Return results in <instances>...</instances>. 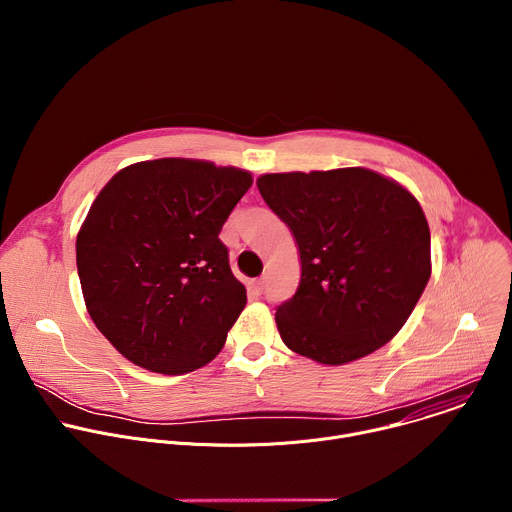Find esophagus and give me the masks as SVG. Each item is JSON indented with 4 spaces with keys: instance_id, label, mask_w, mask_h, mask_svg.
I'll return each instance as SVG.
<instances>
[{
    "instance_id": "34e87169",
    "label": "esophagus",
    "mask_w": 512,
    "mask_h": 512,
    "mask_svg": "<svg viewBox=\"0 0 512 512\" xmlns=\"http://www.w3.org/2000/svg\"><path fill=\"white\" fill-rule=\"evenodd\" d=\"M263 287H265V279L263 277H257L251 281V291L255 296H261L263 294Z\"/></svg>"
}]
</instances>
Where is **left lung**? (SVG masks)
I'll return each instance as SVG.
<instances>
[{
	"label": "left lung",
	"instance_id": "obj_1",
	"mask_svg": "<svg viewBox=\"0 0 512 512\" xmlns=\"http://www.w3.org/2000/svg\"><path fill=\"white\" fill-rule=\"evenodd\" d=\"M257 188L300 249L298 291L275 312L283 344L332 367L385 346L431 275L415 196L367 168L263 174Z\"/></svg>",
	"mask_w": 512,
	"mask_h": 512
}]
</instances>
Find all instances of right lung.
Instances as JSON below:
<instances>
[{
    "label": "right lung",
    "instance_id": "add662e5",
    "mask_svg": "<svg viewBox=\"0 0 512 512\" xmlns=\"http://www.w3.org/2000/svg\"><path fill=\"white\" fill-rule=\"evenodd\" d=\"M253 176L162 158L117 172L77 235V269L101 334L133 364L184 375L208 364L247 304L218 239Z\"/></svg>",
    "mask_w": 512,
    "mask_h": 512
}]
</instances>
